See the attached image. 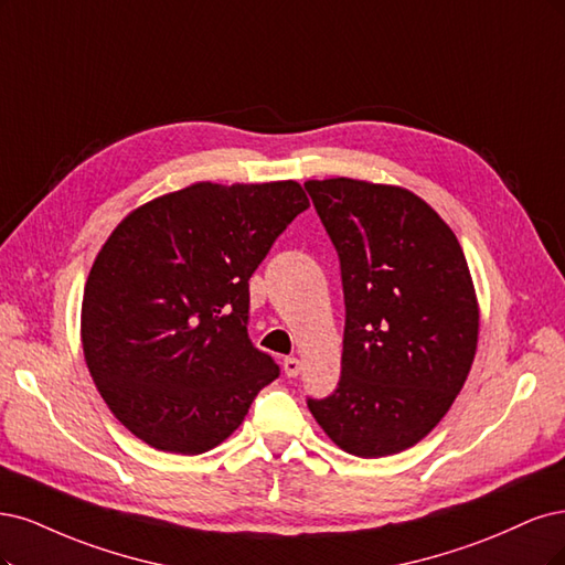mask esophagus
<instances>
[{
    "label": "esophagus",
    "mask_w": 565,
    "mask_h": 565,
    "mask_svg": "<svg viewBox=\"0 0 565 565\" xmlns=\"http://www.w3.org/2000/svg\"><path fill=\"white\" fill-rule=\"evenodd\" d=\"M300 369H302L300 359H296V356H286V359H284V373H286L288 377H296V375L300 373Z\"/></svg>",
    "instance_id": "esophagus-1"
}]
</instances>
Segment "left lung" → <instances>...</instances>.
Instances as JSON below:
<instances>
[{"mask_svg":"<svg viewBox=\"0 0 565 565\" xmlns=\"http://www.w3.org/2000/svg\"><path fill=\"white\" fill-rule=\"evenodd\" d=\"M305 190L344 290L338 390L307 406L344 452H402L441 423L475 363L479 302L462 246L411 190L354 178Z\"/></svg>","mask_w":565,"mask_h":565,"instance_id":"1","label":"left lung"}]
</instances>
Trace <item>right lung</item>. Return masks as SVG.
I'll list each match as a JSON object with an SVG mask.
<instances>
[{
	"label": "right lung",
	"mask_w": 565,
	"mask_h": 565,
	"mask_svg": "<svg viewBox=\"0 0 565 565\" xmlns=\"http://www.w3.org/2000/svg\"><path fill=\"white\" fill-rule=\"evenodd\" d=\"M309 199L296 180L194 183L134 209L82 300V348L107 408L157 450L199 455L279 377L248 338V279Z\"/></svg>",
	"instance_id": "obj_1"
}]
</instances>
